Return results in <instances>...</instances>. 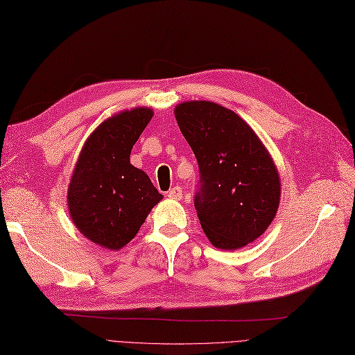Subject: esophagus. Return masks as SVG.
<instances>
[{
  "label": "esophagus",
  "mask_w": 355,
  "mask_h": 355,
  "mask_svg": "<svg viewBox=\"0 0 355 355\" xmlns=\"http://www.w3.org/2000/svg\"><path fill=\"white\" fill-rule=\"evenodd\" d=\"M182 188L180 187H173L168 191V197L173 198V200H180L182 198Z\"/></svg>",
  "instance_id": "1"
}]
</instances>
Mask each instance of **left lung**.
<instances>
[{"label": "left lung", "instance_id": "1", "mask_svg": "<svg viewBox=\"0 0 355 355\" xmlns=\"http://www.w3.org/2000/svg\"><path fill=\"white\" fill-rule=\"evenodd\" d=\"M175 116L198 162L194 206L209 241L227 251L254 242L279 206L269 152L239 114L216 103H182Z\"/></svg>", "mask_w": 355, "mask_h": 355}]
</instances>
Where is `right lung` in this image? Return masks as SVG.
<instances>
[{
    "label": "right lung",
    "instance_id": "add662e5",
    "mask_svg": "<svg viewBox=\"0 0 355 355\" xmlns=\"http://www.w3.org/2000/svg\"><path fill=\"white\" fill-rule=\"evenodd\" d=\"M152 114L139 107L104 121L86 140L73 171V223L85 237L107 249L125 246L162 198L145 171L130 164L131 149Z\"/></svg>",
    "mask_w": 355,
    "mask_h": 355
}]
</instances>
